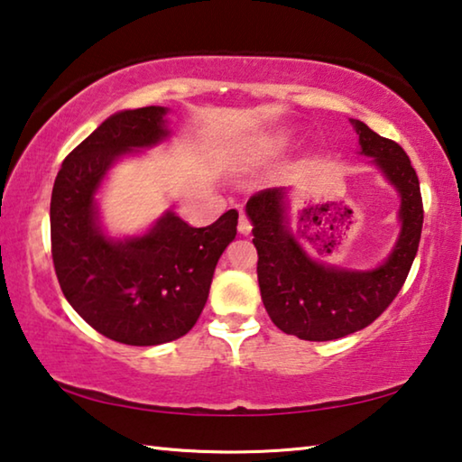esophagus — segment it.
Here are the masks:
<instances>
[{"mask_svg":"<svg viewBox=\"0 0 462 462\" xmlns=\"http://www.w3.org/2000/svg\"><path fill=\"white\" fill-rule=\"evenodd\" d=\"M250 230H253V226H250L248 217L245 214H240V217H238V232L242 234V236H248Z\"/></svg>","mask_w":462,"mask_h":462,"instance_id":"34e87169","label":"esophagus"}]
</instances>
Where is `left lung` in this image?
<instances>
[{
    "mask_svg": "<svg viewBox=\"0 0 462 462\" xmlns=\"http://www.w3.org/2000/svg\"><path fill=\"white\" fill-rule=\"evenodd\" d=\"M350 122L361 154L371 156V165L400 193V236L379 267L361 271L311 259L289 228L285 187L264 189L246 203L264 310L279 330L301 340H336L374 322L400 293L418 253L424 208L410 156L365 122Z\"/></svg>",
    "mask_w": 462,
    "mask_h": 462,
    "instance_id": "8db88e82",
    "label": "left lung"
}]
</instances>
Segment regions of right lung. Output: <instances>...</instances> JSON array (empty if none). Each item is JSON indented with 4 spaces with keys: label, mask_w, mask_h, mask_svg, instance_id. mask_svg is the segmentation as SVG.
Segmentation results:
<instances>
[{
    "label": "right lung",
    "mask_w": 462,
    "mask_h": 462,
    "mask_svg": "<svg viewBox=\"0 0 462 462\" xmlns=\"http://www.w3.org/2000/svg\"><path fill=\"white\" fill-rule=\"evenodd\" d=\"M167 107L109 116L62 161L51 198L52 263L67 301L91 328L130 346H156L191 330L206 306L238 212L193 228L167 209L136 236L114 238L99 217L97 191L124 156L171 136Z\"/></svg>",
    "instance_id": "add662e5"
}]
</instances>
